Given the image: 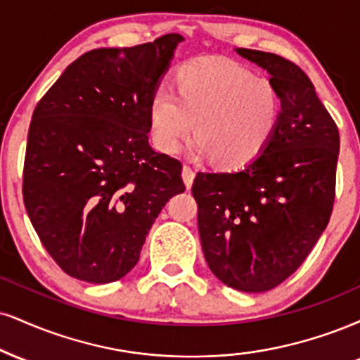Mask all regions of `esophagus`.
<instances>
[{"label": "esophagus", "instance_id": "1", "mask_svg": "<svg viewBox=\"0 0 360 360\" xmlns=\"http://www.w3.org/2000/svg\"><path fill=\"white\" fill-rule=\"evenodd\" d=\"M194 176H196V174H194V169L191 166H184L183 167V179H184V184H186V188H188V189H191Z\"/></svg>", "mask_w": 360, "mask_h": 360}]
</instances>
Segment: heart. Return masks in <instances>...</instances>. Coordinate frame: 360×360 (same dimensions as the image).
<instances>
[{
  "instance_id": "1",
  "label": "heart",
  "mask_w": 360,
  "mask_h": 360,
  "mask_svg": "<svg viewBox=\"0 0 360 360\" xmlns=\"http://www.w3.org/2000/svg\"><path fill=\"white\" fill-rule=\"evenodd\" d=\"M176 94L158 89L149 102V124L155 147L176 154L194 131L196 155H213L224 167H241L263 153L280 115L274 82L257 77L228 58L201 56L177 68Z\"/></svg>"
}]
</instances>
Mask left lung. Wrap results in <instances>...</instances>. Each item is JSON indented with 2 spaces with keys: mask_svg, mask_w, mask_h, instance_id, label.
Wrapping results in <instances>:
<instances>
[{
  "mask_svg": "<svg viewBox=\"0 0 360 360\" xmlns=\"http://www.w3.org/2000/svg\"><path fill=\"white\" fill-rule=\"evenodd\" d=\"M270 73L278 124L263 153L233 172H198L193 196L207 266L228 287L262 293L304 263L335 199L339 129L302 68L283 56L236 49Z\"/></svg>",
  "mask_w": 360,
  "mask_h": 360,
  "instance_id": "obj_1",
  "label": "left lung"
}]
</instances>
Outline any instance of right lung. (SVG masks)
<instances>
[{
    "mask_svg": "<svg viewBox=\"0 0 360 360\" xmlns=\"http://www.w3.org/2000/svg\"><path fill=\"white\" fill-rule=\"evenodd\" d=\"M184 38L97 49L68 65L34 107L23 199L43 246L67 275L120 280L137 265L183 166L149 146V102Z\"/></svg>",
    "mask_w": 360,
    "mask_h": 360,
    "instance_id": "1",
    "label": "right lung"
}]
</instances>
